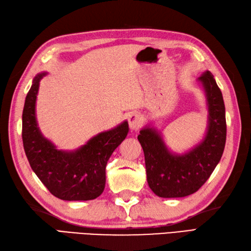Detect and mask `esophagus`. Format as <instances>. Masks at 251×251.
<instances>
[{
	"label": "esophagus",
	"instance_id": "1",
	"mask_svg": "<svg viewBox=\"0 0 251 251\" xmlns=\"http://www.w3.org/2000/svg\"><path fill=\"white\" fill-rule=\"evenodd\" d=\"M128 125L131 130H138L142 125V117L139 113L134 112L128 117Z\"/></svg>",
	"mask_w": 251,
	"mask_h": 251
}]
</instances>
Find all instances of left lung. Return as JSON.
<instances>
[{
  "label": "left lung",
  "instance_id": "8db88e82",
  "mask_svg": "<svg viewBox=\"0 0 251 251\" xmlns=\"http://www.w3.org/2000/svg\"><path fill=\"white\" fill-rule=\"evenodd\" d=\"M206 95L208 126L204 139L184 154L172 153L161 132L146 126L138 136L145 153L147 180L159 197L173 199L195 193L214 172L226 139V106L214 75L207 71L197 79Z\"/></svg>",
  "mask_w": 251,
  "mask_h": 251
}]
</instances>
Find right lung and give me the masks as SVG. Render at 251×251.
<instances>
[{
    "label": "right lung",
    "mask_w": 251,
    "mask_h": 251,
    "mask_svg": "<svg viewBox=\"0 0 251 251\" xmlns=\"http://www.w3.org/2000/svg\"><path fill=\"white\" fill-rule=\"evenodd\" d=\"M40 73L26 94L23 111V142L32 170L50 193L63 201H90L101 195L105 185V166L115 149L128 134L126 121L100 132L75 151L57 150L39 129L35 116Z\"/></svg>",
    "instance_id": "right-lung-1"
}]
</instances>
